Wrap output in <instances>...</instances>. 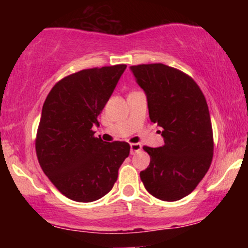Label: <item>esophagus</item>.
<instances>
[{
  "instance_id": "34e87169",
  "label": "esophagus",
  "mask_w": 248,
  "mask_h": 248,
  "mask_svg": "<svg viewBox=\"0 0 248 248\" xmlns=\"http://www.w3.org/2000/svg\"><path fill=\"white\" fill-rule=\"evenodd\" d=\"M142 149V146L140 143H132L130 144V154L134 155V154L139 153Z\"/></svg>"
}]
</instances>
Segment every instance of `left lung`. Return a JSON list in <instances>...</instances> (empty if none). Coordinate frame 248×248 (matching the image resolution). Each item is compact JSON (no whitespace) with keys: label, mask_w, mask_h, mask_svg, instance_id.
<instances>
[{"label":"left lung","mask_w":248,"mask_h":248,"mask_svg":"<svg viewBox=\"0 0 248 248\" xmlns=\"http://www.w3.org/2000/svg\"><path fill=\"white\" fill-rule=\"evenodd\" d=\"M147 96L149 118L164 144L143 147L150 163L140 172L147 191L166 202L191 193L209 170L213 134L205 96L192 78L164 64L130 66Z\"/></svg>","instance_id":"8db88e82"}]
</instances>
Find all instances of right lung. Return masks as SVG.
<instances>
[{
	"label": "right lung",
	"instance_id": "right-lung-1",
	"mask_svg": "<svg viewBox=\"0 0 248 248\" xmlns=\"http://www.w3.org/2000/svg\"><path fill=\"white\" fill-rule=\"evenodd\" d=\"M127 65L81 70L58 81L45 99L36 139L43 171L62 195L90 203L104 197L129 155L127 142L94 138L93 126Z\"/></svg>",
	"mask_w": 248,
	"mask_h": 248
}]
</instances>
